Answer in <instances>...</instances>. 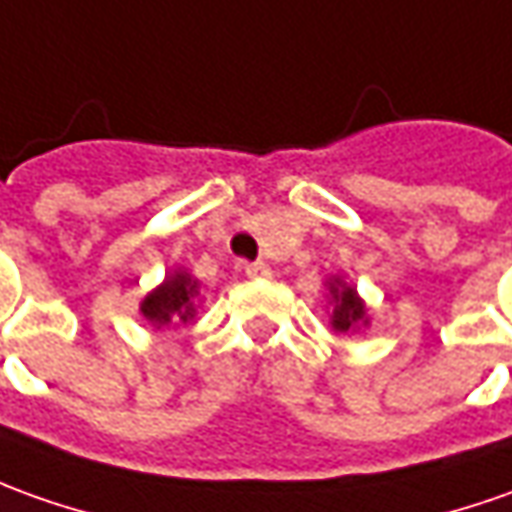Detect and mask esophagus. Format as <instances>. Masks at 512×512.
<instances>
[{
    "instance_id": "34e87169",
    "label": "esophagus",
    "mask_w": 512,
    "mask_h": 512,
    "mask_svg": "<svg viewBox=\"0 0 512 512\" xmlns=\"http://www.w3.org/2000/svg\"><path fill=\"white\" fill-rule=\"evenodd\" d=\"M243 271H246L249 277H269L271 274L269 263H263V260H257V263H246V266H243Z\"/></svg>"
}]
</instances>
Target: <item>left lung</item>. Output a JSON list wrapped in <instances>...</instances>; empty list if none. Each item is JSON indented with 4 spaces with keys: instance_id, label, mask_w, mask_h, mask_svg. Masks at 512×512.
<instances>
[{
    "instance_id": "obj_1",
    "label": "left lung",
    "mask_w": 512,
    "mask_h": 512,
    "mask_svg": "<svg viewBox=\"0 0 512 512\" xmlns=\"http://www.w3.org/2000/svg\"><path fill=\"white\" fill-rule=\"evenodd\" d=\"M328 291L330 302H333V308H330V325H333V330L347 333V330H356L358 325H367V322H370L367 305L358 297L353 285L342 283V280L336 277V280H330L328 283Z\"/></svg>"
}]
</instances>
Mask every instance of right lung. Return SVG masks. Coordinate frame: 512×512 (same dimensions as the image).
Segmentation results:
<instances>
[{
    "label": "right lung",
    "mask_w": 512,
    "mask_h": 512,
    "mask_svg": "<svg viewBox=\"0 0 512 512\" xmlns=\"http://www.w3.org/2000/svg\"><path fill=\"white\" fill-rule=\"evenodd\" d=\"M198 302V280L187 271H173L165 277V283L156 285L154 291L142 300L139 314L151 325L162 328L170 322H190L196 316Z\"/></svg>",
    "instance_id": "add662e5"
}]
</instances>
